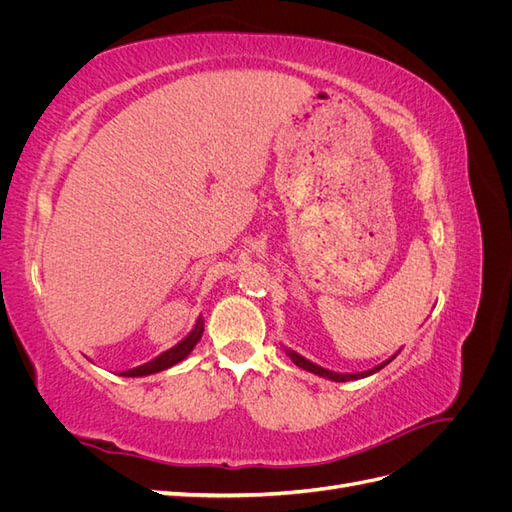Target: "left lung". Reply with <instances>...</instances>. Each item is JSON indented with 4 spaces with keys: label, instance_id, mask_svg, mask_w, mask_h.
I'll use <instances>...</instances> for the list:
<instances>
[{
    "label": "left lung",
    "instance_id": "obj_1",
    "mask_svg": "<svg viewBox=\"0 0 512 512\" xmlns=\"http://www.w3.org/2000/svg\"><path fill=\"white\" fill-rule=\"evenodd\" d=\"M288 354H290V359L294 361V365H299V367H303V369H307V371H312V374H318V376H322V378H329V380H335V382L359 380V378L371 376V374H376V371H380L384 365L391 363V361H386V363H382V365H378V367H374V369L363 371V374H333V371H329V369H322V367H318V365H314V363H309L307 359H303V356H299L297 352H288Z\"/></svg>",
    "mask_w": 512,
    "mask_h": 512
}]
</instances>
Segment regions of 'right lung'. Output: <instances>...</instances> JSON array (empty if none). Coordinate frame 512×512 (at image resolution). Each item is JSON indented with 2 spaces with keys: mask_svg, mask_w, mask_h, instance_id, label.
<instances>
[{
  "mask_svg": "<svg viewBox=\"0 0 512 512\" xmlns=\"http://www.w3.org/2000/svg\"><path fill=\"white\" fill-rule=\"evenodd\" d=\"M203 331H205V322H203V318H198L196 320V327L192 329V333L183 339L181 344H177L175 348H170V350H166V352H162L158 359H153V361H149V363H145V365H141V367H134V369H128V371H123L121 376H126V378H136V376H149V374H156V371H162V369H168V367H173V365H177L179 361H183L185 356H188L192 350H194V346L198 344V339L203 337Z\"/></svg>",
  "mask_w": 512,
  "mask_h": 512,
  "instance_id": "obj_1",
  "label": "right lung"
}]
</instances>
